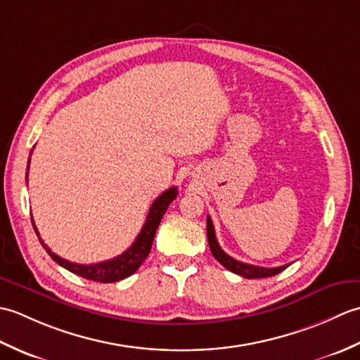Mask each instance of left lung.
<instances>
[{
    "instance_id": "8db88e82",
    "label": "left lung",
    "mask_w": 360,
    "mask_h": 360,
    "mask_svg": "<svg viewBox=\"0 0 360 360\" xmlns=\"http://www.w3.org/2000/svg\"><path fill=\"white\" fill-rule=\"evenodd\" d=\"M207 240L209 246L212 250V255L215 257L218 262L223 264L226 269H229L233 274H238L244 278H264V277H272V275H277L281 271H285L289 264L278 266V267H262V266H254L248 263H241L238 259L229 257L226 252L219 248L215 236V229H213V223L210 217H207Z\"/></svg>"
}]
</instances>
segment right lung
<instances>
[{"instance_id": "1", "label": "right lung", "mask_w": 360, "mask_h": 360, "mask_svg": "<svg viewBox=\"0 0 360 360\" xmlns=\"http://www.w3.org/2000/svg\"><path fill=\"white\" fill-rule=\"evenodd\" d=\"M26 179H27V173H26ZM176 195H178V188L172 187V188L165 190L164 193H160L156 198L155 202L151 204L147 221H145L141 233L137 235L136 241L124 252V254H120L111 259H106V262L94 263V264L71 263V262H68V259L58 257L57 254H53V252L48 246H46L43 240L40 238V233H38V231H37L34 219H32V226H34L35 233L38 235V238H40L41 246L51 255L53 262L58 263L62 267H65V269H68L72 274H77V275H80V277L86 278V280L101 281V283H116V281L124 280V278L129 277L131 274H134L137 269H139V266L143 263V259L147 258V255L151 250V244H153V240H155V235H156L160 219H162L164 213L167 212L168 205L173 202Z\"/></svg>"}]
</instances>
